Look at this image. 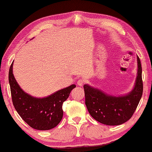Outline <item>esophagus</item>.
<instances>
[{
  "label": "esophagus",
  "mask_w": 152,
  "mask_h": 152,
  "mask_svg": "<svg viewBox=\"0 0 152 152\" xmlns=\"http://www.w3.org/2000/svg\"><path fill=\"white\" fill-rule=\"evenodd\" d=\"M77 84L78 86H82L84 84V80H83V79H80V80H78L77 82Z\"/></svg>",
  "instance_id": "1"
}]
</instances>
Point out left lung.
Segmentation results:
<instances>
[{
  "instance_id": "1",
  "label": "left lung",
  "mask_w": 152,
  "mask_h": 152,
  "mask_svg": "<svg viewBox=\"0 0 152 152\" xmlns=\"http://www.w3.org/2000/svg\"><path fill=\"white\" fill-rule=\"evenodd\" d=\"M137 59L138 76L136 84L132 92L125 96H111L87 84L84 86L87 109L97 122L106 125H120L134 115L143 91L142 66L139 57Z\"/></svg>"
}]
</instances>
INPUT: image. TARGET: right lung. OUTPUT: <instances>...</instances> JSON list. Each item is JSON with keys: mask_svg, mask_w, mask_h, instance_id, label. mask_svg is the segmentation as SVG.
Instances as JSON below:
<instances>
[{"mask_svg": "<svg viewBox=\"0 0 152 152\" xmlns=\"http://www.w3.org/2000/svg\"><path fill=\"white\" fill-rule=\"evenodd\" d=\"M13 62L9 70V83L13 105L23 120L33 129L49 130L55 127L63 117L62 105L75 85L58 91L44 98H36L20 88L12 73Z\"/></svg>", "mask_w": 152, "mask_h": 152, "instance_id": "1", "label": "right lung"}]
</instances>
